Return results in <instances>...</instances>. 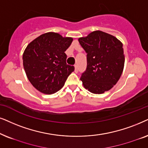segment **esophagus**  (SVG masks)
<instances>
[{"label": "esophagus", "instance_id": "obj_1", "mask_svg": "<svg viewBox=\"0 0 148 148\" xmlns=\"http://www.w3.org/2000/svg\"><path fill=\"white\" fill-rule=\"evenodd\" d=\"M74 72H75L76 73H77L78 72V69L77 65H75V66H74Z\"/></svg>", "mask_w": 148, "mask_h": 148}]
</instances>
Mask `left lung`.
<instances>
[{
	"instance_id": "left-lung-1",
	"label": "left lung",
	"mask_w": 148,
	"mask_h": 148,
	"mask_svg": "<svg viewBox=\"0 0 148 148\" xmlns=\"http://www.w3.org/2000/svg\"><path fill=\"white\" fill-rule=\"evenodd\" d=\"M87 53L86 70L80 80L94 94H101L117 83L125 66L123 43L112 35L100 30L78 38Z\"/></svg>"
}]
</instances>
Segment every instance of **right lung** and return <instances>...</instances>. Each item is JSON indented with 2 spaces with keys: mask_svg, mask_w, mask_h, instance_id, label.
Returning a JSON list of instances; mask_svg holds the SVG:
<instances>
[{
  "mask_svg": "<svg viewBox=\"0 0 148 148\" xmlns=\"http://www.w3.org/2000/svg\"><path fill=\"white\" fill-rule=\"evenodd\" d=\"M73 38L58 33H45L31 42L23 53V65L29 81L44 94L55 93L64 86L74 67L66 64V49Z\"/></svg>",
  "mask_w": 148,
  "mask_h": 148,
  "instance_id": "obj_1",
  "label": "right lung"
}]
</instances>
